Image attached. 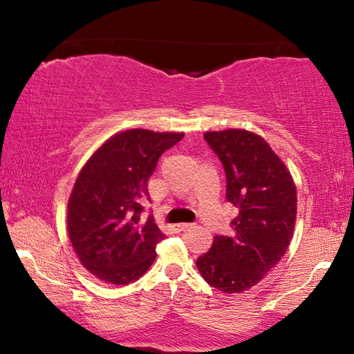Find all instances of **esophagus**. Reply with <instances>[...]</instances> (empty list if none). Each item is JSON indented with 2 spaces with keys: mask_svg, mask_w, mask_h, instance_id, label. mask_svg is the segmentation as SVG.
Masks as SVG:
<instances>
[{
  "mask_svg": "<svg viewBox=\"0 0 354 354\" xmlns=\"http://www.w3.org/2000/svg\"><path fill=\"white\" fill-rule=\"evenodd\" d=\"M173 231L175 232H179V231H185V230H189V228H192V223H176V225H173Z\"/></svg>",
  "mask_w": 354,
  "mask_h": 354,
  "instance_id": "1",
  "label": "esophagus"
}]
</instances>
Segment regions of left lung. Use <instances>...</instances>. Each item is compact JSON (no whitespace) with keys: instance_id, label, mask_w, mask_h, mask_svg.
<instances>
[{"instance_id":"1","label":"left lung","mask_w":354,"mask_h":354,"mask_svg":"<svg viewBox=\"0 0 354 354\" xmlns=\"http://www.w3.org/2000/svg\"><path fill=\"white\" fill-rule=\"evenodd\" d=\"M223 164L227 201L239 208L231 236H214L196 261L204 280L223 293L260 283L283 259L295 230L297 187L268 141L246 129L205 132Z\"/></svg>"}]
</instances>
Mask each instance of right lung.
Masks as SVG:
<instances>
[{
  "label": "right lung",
  "mask_w": 354,
  "mask_h": 354,
  "mask_svg": "<svg viewBox=\"0 0 354 354\" xmlns=\"http://www.w3.org/2000/svg\"><path fill=\"white\" fill-rule=\"evenodd\" d=\"M184 132L127 129L89 156L66 205V230L79 261L97 280L129 284L152 265L164 234L152 217L142 222L147 179L164 150Z\"/></svg>",
  "instance_id": "obj_1"
}]
</instances>
